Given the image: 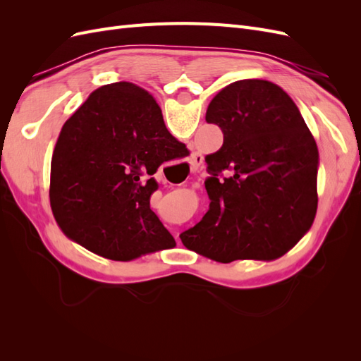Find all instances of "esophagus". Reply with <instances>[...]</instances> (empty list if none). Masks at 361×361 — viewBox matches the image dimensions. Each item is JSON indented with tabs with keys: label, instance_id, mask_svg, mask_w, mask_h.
Listing matches in <instances>:
<instances>
[{
	"label": "esophagus",
	"instance_id": "34e87169",
	"mask_svg": "<svg viewBox=\"0 0 361 361\" xmlns=\"http://www.w3.org/2000/svg\"><path fill=\"white\" fill-rule=\"evenodd\" d=\"M203 164V155L199 154V152H195V154L191 155V170L192 171H197Z\"/></svg>",
	"mask_w": 361,
	"mask_h": 361
}]
</instances>
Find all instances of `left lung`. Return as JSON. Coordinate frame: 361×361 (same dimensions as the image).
<instances>
[{
	"instance_id": "8db88e82",
	"label": "left lung",
	"mask_w": 361,
	"mask_h": 361,
	"mask_svg": "<svg viewBox=\"0 0 361 361\" xmlns=\"http://www.w3.org/2000/svg\"><path fill=\"white\" fill-rule=\"evenodd\" d=\"M206 122L224 140L206 157L209 209L183 245L221 264L288 253L318 207V146L298 106L274 82L241 80L214 97Z\"/></svg>"
}]
</instances>
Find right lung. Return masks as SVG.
Wrapping results in <instances>:
<instances>
[{
  "label": "right lung",
  "instance_id": "1",
  "mask_svg": "<svg viewBox=\"0 0 361 361\" xmlns=\"http://www.w3.org/2000/svg\"><path fill=\"white\" fill-rule=\"evenodd\" d=\"M187 154L154 96L126 81L94 90L63 125L51 161L49 200L61 231L111 260L171 248L150 209L162 162Z\"/></svg>",
  "mask_w": 361,
  "mask_h": 361
}]
</instances>
